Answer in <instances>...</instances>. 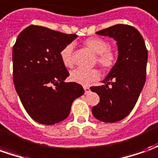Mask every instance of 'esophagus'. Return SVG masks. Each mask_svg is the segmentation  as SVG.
Here are the masks:
<instances>
[{
  "instance_id": "34e87169",
  "label": "esophagus",
  "mask_w": 158,
  "mask_h": 158,
  "mask_svg": "<svg viewBox=\"0 0 158 158\" xmlns=\"http://www.w3.org/2000/svg\"><path fill=\"white\" fill-rule=\"evenodd\" d=\"M84 90H85V94H87L90 92V88L88 87V86H84Z\"/></svg>"
}]
</instances>
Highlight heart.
I'll return each instance as SVG.
<instances>
[{
    "label": "heart",
    "mask_w": 158,
    "mask_h": 158,
    "mask_svg": "<svg viewBox=\"0 0 158 158\" xmlns=\"http://www.w3.org/2000/svg\"><path fill=\"white\" fill-rule=\"evenodd\" d=\"M85 45L93 53L97 55V61L104 70H110L117 62V54L109 48V42L100 38H89L85 41ZM61 62L65 67H72L73 60V46L67 45L60 52ZM100 73L97 69L77 68L71 72L70 79L75 83L88 85L99 79Z\"/></svg>",
    "instance_id": "heart-1"
}]
</instances>
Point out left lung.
<instances>
[{
	"label": "left lung",
	"mask_w": 158,
	"mask_h": 158,
	"mask_svg": "<svg viewBox=\"0 0 158 158\" xmlns=\"http://www.w3.org/2000/svg\"><path fill=\"white\" fill-rule=\"evenodd\" d=\"M96 34L116 40L118 59L103 85L91 87L100 101L92 112L102 122L115 123L128 116L138 101L146 79L148 52L141 34L131 26L118 24Z\"/></svg>",
	"instance_id": "obj_1"
}]
</instances>
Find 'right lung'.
I'll use <instances>...</instances> for the list:
<instances>
[{"instance_id": "add662e5", "label": "right lung", "mask_w": 158, "mask_h": 158, "mask_svg": "<svg viewBox=\"0 0 158 158\" xmlns=\"http://www.w3.org/2000/svg\"><path fill=\"white\" fill-rule=\"evenodd\" d=\"M77 37L32 25L16 39L14 84L26 111L40 124L51 125L65 119L73 100L85 93L81 85L65 82L69 73L60 57Z\"/></svg>"}]
</instances>
